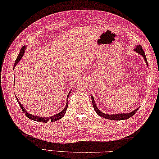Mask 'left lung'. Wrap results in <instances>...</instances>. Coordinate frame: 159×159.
Masks as SVG:
<instances>
[{
	"label": "left lung",
	"mask_w": 159,
	"mask_h": 159,
	"mask_svg": "<svg viewBox=\"0 0 159 159\" xmlns=\"http://www.w3.org/2000/svg\"><path fill=\"white\" fill-rule=\"evenodd\" d=\"M134 51L136 52L139 53V54L142 55V56L143 57V59L145 60L146 64H147V65L148 66V62H147V57H146L145 53H144V52H143L142 46H141V45H137V46L136 47V48H134ZM91 99H92V102H93V107H94V109H95V112H96L97 114L98 115H100V117H102L103 118H105V119H107V120H127V119H129V118H130L131 117H132V116L135 114V112H137V110L139 109V107H138L135 110H134V111L129 112V113H120V114L107 115V114H105V113L102 112L101 111H100V110H98V108L97 107L96 105H95L94 98H93V96L92 95H91Z\"/></svg>",
	"instance_id": "left-lung-1"
}]
</instances>
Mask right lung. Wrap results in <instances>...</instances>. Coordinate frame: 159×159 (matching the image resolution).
I'll return each mask as SVG.
<instances>
[{
    "label": "right lung",
    "mask_w": 159,
    "mask_h": 159,
    "mask_svg": "<svg viewBox=\"0 0 159 159\" xmlns=\"http://www.w3.org/2000/svg\"><path fill=\"white\" fill-rule=\"evenodd\" d=\"M25 49H26V46H23V47H22V49H20V52L18 56H17V59L16 60V61H15L14 68L16 67V66L17 64V63H18L20 61V59H22V56H23L24 53L25 52ZM70 91L69 92V95L70 94ZM68 97H69V95H68V96H67V99H68ZM16 99H17V102H18V104L20 105V108L22 109V112L25 113V115H26L27 117L29 118V119L32 120H34V121H37V122H39L47 123V122H49V121H51V122H54V121H57V120H59L60 119H61V118L65 115V113H66V110H67V107H68V100H67L66 104V107H64V109L61 112H60L59 113H58V114L55 115H53V116H51V117H38V116L33 115L32 114H30V113H29L28 112H27L26 110H25V108H24V107L21 105V103L20 102V101L18 100V98H17V97H16Z\"/></svg>",
    "instance_id": "right-lung-1"
}]
</instances>
